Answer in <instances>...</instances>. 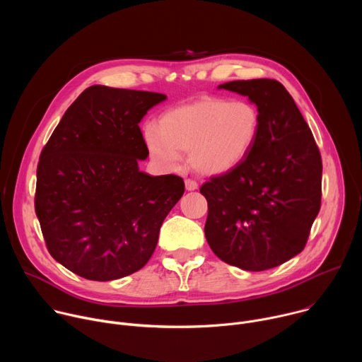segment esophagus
<instances>
[{"mask_svg": "<svg viewBox=\"0 0 362 362\" xmlns=\"http://www.w3.org/2000/svg\"><path fill=\"white\" fill-rule=\"evenodd\" d=\"M185 187H186V190L192 192V190H196V189H197V183H196L194 180H192V179H186V180H185Z\"/></svg>", "mask_w": 362, "mask_h": 362, "instance_id": "obj_1", "label": "esophagus"}]
</instances>
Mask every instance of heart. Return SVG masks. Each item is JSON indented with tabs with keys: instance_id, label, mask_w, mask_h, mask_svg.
Listing matches in <instances>:
<instances>
[{
	"instance_id": "heart-1",
	"label": "heart",
	"mask_w": 362,
	"mask_h": 362,
	"mask_svg": "<svg viewBox=\"0 0 362 362\" xmlns=\"http://www.w3.org/2000/svg\"><path fill=\"white\" fill-rule=\"evenodd\" d=\"M261 129L259 112L249 101L208 97L166 112L156 126L144 129L151 160L175 170L189 151L192 168L208 176L239 166Z\"/></svg>"
}]
</instances>
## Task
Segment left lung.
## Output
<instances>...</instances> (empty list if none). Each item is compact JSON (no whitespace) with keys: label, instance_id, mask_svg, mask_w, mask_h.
Here are the masks:
<instances>
[{"label":"left lung","instance_id":"obj_1","mask_svg":"<svg viewBox=\"0 0 362 362\" xmlns=\"http://www.w3.org/2000/svg\"><path fill=\"white\" fill-rule=\"evenodd\" d=\"M218 88L246 95L261 129L246 159L200 187L204 235L223 262L267 271L300 253L321 208L322 160L293 98L276 80H236Z\"/></svg>","mask_w":362,"mask_h":362}]
</instances>
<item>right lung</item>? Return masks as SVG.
Segmentation results:
<instances>
[{"instance_id": "right-lung-1", "label": "right lung", "mask_w": 362, "mask_h": 362, "mask_svg": "<svg viewBox=\"0 0 362 362\" xmlns=\"http://www.w3.org/2000/svg\"><path fill=\"white\" fill-rule=\"evenodd\" d=\"M166 94L91 86L41 151L35 214L54 259L90 281L141 269L185 192L175 175L139 169L148 150L139 123Z\"/></svg>"}]
</instances>
